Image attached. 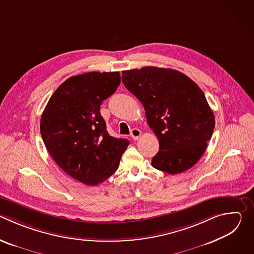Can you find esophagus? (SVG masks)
Instances as JSON below:
<instances>
[{
	"label": "esophagus",
	"mask_w": 254,
	"mask_h": 254,
	"mask_svg": "<svg viewBox=\"0 0 254 254\" xmlns=\"http://www.w3.org/2000/svg\"><path fill=\"white\" fill-rule=\"evenodd\" d=\"M140 134H141V131L138 128H132L130 131V136L134 140H136L140 136Z\"/></svg>",
	"instance_id": "34e87169"
}]
</instances>
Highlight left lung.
Wrapping results in <instances>:
<instances>
[{"mask_svg": "<svg viewBox=\"0 0 254 254\" xmlns=\"http://www.w3.org/2000/svg\"><path fill=\"white\" fill-rule=\"evenodd\" d=\"M126 88L141 102L160 151L154 168L176 175L192 168L211 138L215 119L204 92L187 75L153 66L123 71Z\"/></svg>", "mask_w": 254, "mask_h": 254, "instance_id": "1", "label": "left lung"}]
</instances>
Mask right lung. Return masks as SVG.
Here are the masks:
<instances>
[{
  "instance_id": "right-lung-1",
  "label": "right lung",
  "mask_w": 254,
  "mask_h": 254,
  "mask_svg": "<svg viewBox=\"0 0 254 254\" xmlns=\"http://www.w3.org/2000/svg\"><path fill=\"white\" fill-rule=\"evenodd\" d=\"M120 72H87L66 79L52 94L40 131L55 163L70 177L96 186L119 168L129 141L108 134L102 101L116 92Z\"/></svg>"
}]
</instances>
